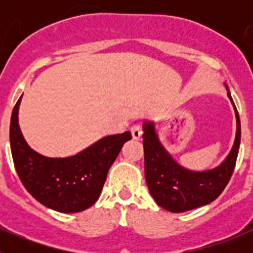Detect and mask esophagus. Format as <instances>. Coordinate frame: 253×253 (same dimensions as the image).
I'll list each match as a JSON object with an SVG mask.
<instances>
[{
	"label": "esophagus",
	"mask_w": 253,
	"mask_h": 253,
	"mask_svg": "<svg viewBox=\"0 0 253 253\" xmlns=\"http://www.w3.org/2000/svg\"><path fill=\"white\" fill-rule=\"evenodd\" d=\"M131 131V135H133V139H139L140 137H142V128H140V125H134V126H131L130 129Z\"/></svg>",
	"instance_id": "34e87169"
}]
</instances>
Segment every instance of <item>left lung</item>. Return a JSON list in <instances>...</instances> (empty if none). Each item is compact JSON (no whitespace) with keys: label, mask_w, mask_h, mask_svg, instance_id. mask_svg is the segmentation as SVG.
I'll list each match as a JSON object with an SVG mask.
<instances>
[{"label":"left lung","mask_w":253,"mask_h":253,"mask_svg":"<svg viewBox=\"0 0 253 253\" xmlns=\"http://www.w3.org/2000/svg\"><path fill=\"white\" fill-rule=\"evenodd\" d=\"M227 95L236 114V138L233 147L220 165L204 171H194L181 166L161 143L153 120L143 122V148H144V175L147 186L154 202L172 213L204 207L218 198L236 166L241 142V123L236 105L227 84Z\"/></svg>","instance_id":"left-lung-1"}]
</instances>
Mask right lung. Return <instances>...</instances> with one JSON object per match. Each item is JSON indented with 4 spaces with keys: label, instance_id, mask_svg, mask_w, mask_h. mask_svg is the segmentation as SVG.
<instances>
[{
    "label": "right lung",
    "instance_id": "right-lung-1",
    "mask_svg": "<svg viewBox=\"0 0 253 253\" xmlns=\"http://www.w3.org/2000/svg\"><path fill=\"white\" fill-rule=\"evenodd\" d=\"M22 96L13 107L10 144L17 175L40 204L59 213H78L96 203L107 172L131 139L130 131L106 135L68 157H46L26 143L19 125Z\"/></svg>",
    "mask_w": 253,
    "mask_h": 253
}]
</instances>
